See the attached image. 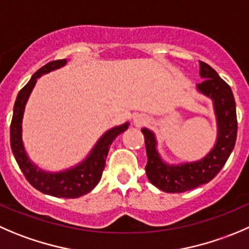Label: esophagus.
Returning <instances> with one entry per match:
<instances>
[{"instance_id":"1","label":"esophagus","mask_w":249,"mask_h":249,"mask_svg":"<svg viewBox=\"0 0 249 249\" xmlns=\"http://www.w3.org/2000/svg\"><path fill=\"white\" fill-rule=\"evenodd\" d=\"M148 123V118L144 114H136L134 117V124L136 126H142V125L147 124Z\"/></svg>"}]
</instances>
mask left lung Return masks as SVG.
Returning a JSON list of instances; mask_svg holds the SVG:
<instances>
[{"instance_id": "8db88e82", "label": "left lung", "mask_w": 249, "mask_h": 249, "mask_svg": "<svg viewBox=\"0 0 249 249\" xmlns=\"http://www.w3.org/2000/svg\"><path fill=\"white\" fill-rule=\"evenodd\" d=\"M199 75L204 80L197 90L213 101L218 125V137L204 158L191 163L168 164L157 151V140L151 130H141L147 152L146 174L152 185L169 194H178L208 183L223 169L235 147L237 136L236 103L231 88L215 71L199 60Z\"/></svg>"}]
</instances>
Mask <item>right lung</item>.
<instances>
[{
    "mask_svg": "<svg viewBox=\"0 0 249 249\" xmlns=\"http://www.w3.org/2000/svg\"><path fill=\"white\" fill-rule=\"evenodd\" d=\"M66 64L67 59L50 62L42 68L38 69L31 76L29 83L19 91L16 103H14L13 118H12L11 123V148L19 168L33 187H35L42 194L50 195V196L62 197V198H78V197L92 191L96 185L100 182L110 144L118 135L124 132L129 127V123L114 126L106 131L100 137L95 147L91 149L89 156L73 168L58 171V173H48V171L36 166L26 154L23 139H21L23 136L21 124H23L25 105L37 79L43 74L62 68Z\"/></svg>",
    "mask_w": 249,
    "mask_h": 249,
    "instance_id": "obj_1",
    "label": "right lung"
}]
</instances>
